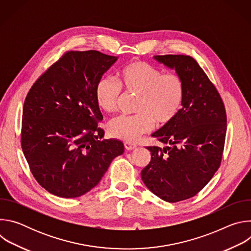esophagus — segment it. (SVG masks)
Masks as SVG:
<instances>
[{
	"label": "esophagus",
	"mask_w": 251,
	"mask_h": 251,
	"mask_svg": "<svg viewBox=\"0 0 251 251\" xmlns=\"http://www.w3.org/2000/svg\"><path fill=\"white\" fill-rule=\"evenodd\" d=\"M124 147L126 150L128 151H131V150H134L137 146L135 144H133V143H130V142H125L124 143Z\"/></svg>",
	"instance_id": "1"
}]
</instances>
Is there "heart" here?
<instances>
[{
    "mask_svg": "<svg viewBox=\"0 0 251 251\" xmlns=\"http://www.w3.org/2000/svg\"><path fill=\"white\" fill-rule=\"evenodd\" d=\"M118 82L128 93L137 94L135 115L117 116L108 123L109 133L124 141H134L149 132L156 121L163 125L171 122L180 110L185 94L183 79L176 74H165L144 61H134L125 66ZM121 88L109 78H102L95 88L96 102L106 112L116 111Z\"/></svg>",
    "mask_w": 251,
    "mask_h": 251,
    "instance_id": "obj_1",
    "label": "heart"
}]
</instances>
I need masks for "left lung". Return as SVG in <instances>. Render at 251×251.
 Returning <instances> with one entry per match:
<instances>
[{"label":"left lung","instance_id":"1","mask_svg":"<svg viewBox=\"0 0 251 251\" xmlns=\"http://www.w3.org/2000/svg\"><path fill=\"white\" fill-rule=\"evenodd\" d=\"M183 79L182 109L152 134L166 147L150 146V163L142 170L145 186L168 202L196 196L221 165L226 134V113L216 86L189 55H155Z\"/></svg>","mask_w":251,"mask_h":251}]
</instances>
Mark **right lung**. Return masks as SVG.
I'll return each instance as SVG.
<instances>
[{
    "label": "right lung",
    "instance_id": "obj_1",
    "mask_svg": "<svg viewBox=\"0 0 251 251\" xmlns=\"http://www.w3.org/2000/svg\"><path fill=\"white\" fill-rule=\"evenodd\" d=\"M117 59L97 50L67 51L25 97L23 152L35 180L54 196L86 194L124 152L121 141L102 140L95 97L98 81Z\"/></svg>",
    "mask_w": 251,
    "mask_h": 251
}]
</instances>
